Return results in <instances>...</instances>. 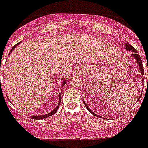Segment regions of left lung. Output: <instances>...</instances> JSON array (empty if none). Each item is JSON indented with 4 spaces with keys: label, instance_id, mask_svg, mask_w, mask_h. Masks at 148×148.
I'll return each mask as SVG.
<instances>
[{
    "label": "left lung",
    "instance_id": "8db88e82",
    "mask_svg": "<svg viewBox=\"0 0 148 148\" xmlns=\"http://www.w3.org/2000/svg\"><path fill=\"white\" fill-rule=\"evenodd\" d=\"M125 49H126V50H128V51H132V56H133V57L135 58L136 60V62L138 63L139 66H140V71H141V74H144V67H143V64H142V60H141V58H140V55L137 54L136 50V49H134V48H133V47H132L131 45H130L129 43L125 44ZM147 69H148V67H147ZM147 85H148V79H147ZM85 107H86V108H87V109L89 110V112H90L91 114H92L95 116H98L97 114H94L93 112H92V110H91L90 109L88 108V107H87V105L85 104Z\"/></svg>",
    "mask_w": 148,
    "mask_h": 148
}]
</instances>
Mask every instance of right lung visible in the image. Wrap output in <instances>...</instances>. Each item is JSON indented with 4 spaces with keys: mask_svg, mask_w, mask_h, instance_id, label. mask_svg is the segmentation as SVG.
<instances>
[{
    "mask_svg": "<svg viewBox=\"0 0 148 148\" xmlns=\"http://www.w3.org/2000/svg\"><path fill=\"white\" fill-rule=\"evenodd\" d=\"M18 44H19V43H18L17 45H14V46L12 47V50H11V52H12L13 49L16 48V45H18ZM66 83V81H64V82H63V85H65ZM0 85H1V83H0ZM61 98H62V97H61V93H60V101H61ZM59 106H60V105H58V107H56V108H55L54 110H52V112H50V113L47 114H45V115H40V116H31L30 118H31V119H45V118H48V117H49V116L53 115V114H54L56 113V111H57L58 109H59Z\"/></svg>",
    "mask_w": 148,
    "mask_h": 148,
    "instance_id": "obj_1",
    "label": "right lung"
}]
</instances>
